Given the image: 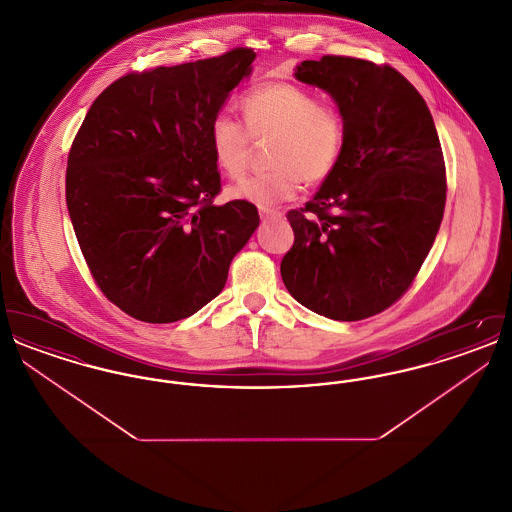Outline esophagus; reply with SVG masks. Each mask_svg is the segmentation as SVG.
Segmentation results:
<instances>
[{
	"instance_id": "esophagus-1",
	"label": "esophagus",
	"mask_w": 512,
	"mask_h": 512,
	"mask_svg": "<svg viewBox=\"0 0 512 512\" xmlns=\"http://www.w3.org/2000/svg\"><path fill=\"white\" fill-rule=\"evenodd\" d=\"M259 217L261 220H272V219H280L282 217V213L280 211H276V209H259Z\"/></svg>"
}]
</instances>
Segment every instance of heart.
Instances as JSON below:
<instances>
[{"instance_id": "heart-1", "label": "heart", "mask_w": 512, "mask_h": 512, "mask_svg": "<svg viewBox=\"0 0 512 512\" xmlns=\"http://www.w3.org/2000/svg\"><path fill=\"white\" fill-rule=\"evenodd\" d=\"M240 109L245 128L219 113L209 124V146L215 165L226 176L244 174L253 142H274V171L240 180L228 188L232 199L272 207L301 190L326 182L340 165L347 146V122L340 109L320 105L317 96L292 82H268L247 92Z\"/></svg>"}]
</instances>
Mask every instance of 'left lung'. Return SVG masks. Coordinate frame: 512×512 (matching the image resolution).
Wrapping results in <instances>:
<instances>
[{
    "label": "left lung",
    "mask_w": 512,
    "mask_h": 512,
    "mask_svg": "<svg viewBox=\"0 0 512 512\" xmlns=\"http://www.w3.org/2000/svg\"><path fill=\"white\" fill-rule=\"evenodd\" d=\"M295 78L336 101L347 146L305 209L288 213L295 242L282 280L317 315L363 320L409 290L436 240L447 192L436 124L388 65L324 55Z\"/></svg>",
    "instance_id": "obj_1"
}]
</instances>
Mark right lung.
Returning a JSON list of instances; mask_svg holds the SVG:
<instances>
[{"mask_svg": "<svg viewBox=\"0 0 512 512\" xmlns=\"http://www.w3.org/2000/svg\"><path fill=\"white\" fill-rule=\"evenodd\" d=\"M255 51L130 73L92 103L67 163V207L99 290L130 317L167 324L215 299L259 226L253 203L215 205L209 124Z\"/></svg>", "mask_w": 512, "mask_h": 512, "instance_id": "1", "label": "right lung"}]
</instances>
